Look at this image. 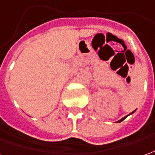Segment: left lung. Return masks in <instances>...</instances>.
<instances>
[{"mask_svg":"<svg viewBox=\"0 0 155 155\" xmlns=\"http://www.w3.org/2000/svg\"><path fill=\"white\" fill-rule=\"evenodd\" d=\"M134 112V111H133V112H132V113H131V114H133ZM125 118H126V117H124L123 119H121V120H119V121H118V122H121V121H122V120H124V119H125Z\"/></svg>","mask_w":155,"mask_h":155,"instance_id":"1","label":"left lung"}]
</instances>
